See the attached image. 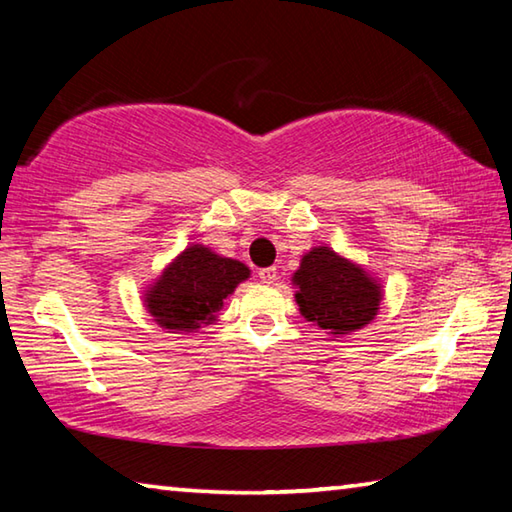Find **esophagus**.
Masks as SVG:
<instances>
[{"mask_svg":"<svg viewBox=\"0 0 512 512\" xmlns=\"http://www.w3.org/2000/svg\"><path fill=\"white\" fill-rule=\"evenodd\" d=\"M257 275H259V280H262L264 284H273V282L277 280V271H275V266L262 268V271H259Z\"/></svg>","mask_w":512,"mask_h":512,"instance_id":"34e87169","label":"esophagus"}]
</instances>
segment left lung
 Returning <instances> with one entry per match:
<instances>
[{
	"mask_svg": "<svg viewBox=\"0 0 512 512\" xmlns=\"http://www.w3.org/2000/svg\"><path fill=\"white\" fill-rule=\"evenodd\" d=\"M291 280L298 289L300 314L334 336L366 327L384 298L375 277L329 246H316L302 255Z\"/></svg>",
	"mask_w": 512,
	"mask_h": 512,
	"instance_id": "obj_1",
	"label": "left lung"
}]
</instances>
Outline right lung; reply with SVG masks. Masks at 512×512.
I'll use <instances>...</instances> for the list:
<instances>
[{"mask_svg":"<svg viewBox=\"0 0 512 512\" xmlns=\"http://www.w3.org/2000/svg\"><path fill=\"white\" fill-rule=\"evenodd\" d=\"M250 277V268L207 246H187L144 293L146 311L162 329L194 332L212 325L223 300Z\"/></svg>","mask_w":512,"mask_h":512,"instance_id":"add662e5","label":"right lung"}]
</instances>
